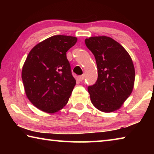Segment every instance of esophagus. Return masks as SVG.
<instances>
[{
	"instance_id": "1",
	"label": "esophagus",
	"mask_w": 154,
	"mask_h": 154,
	"mask_svg": "<svg viewBox=\"0 0 154 154\" xmlns=\"http://www.w3.org/2000/svg\"><path fill=\"white\" fill-rule=\"evenodd\" d=\"M84 78H85L84 75H80V76L78 77V79H79V81H80V82H82V81L84 79Z\"/></svg>"
}]
</instances>
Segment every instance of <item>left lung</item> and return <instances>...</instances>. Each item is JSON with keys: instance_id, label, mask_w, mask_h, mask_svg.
<instances>
[{"instance_id": "obj_1", "label": "left lung", "mask_w": 154, "mask_h": 154, "mask_svg": "<svg viewBox=\"0 0 154 154\" xmlns=\"http://www.w3.org/2000/svg\"><path fill=\"white\" fill-rule=\"evenodd\" d=\"M85 45L95 57L98 79L88 86L91 102L99 111L118 110L131 94L135 71L131 57L118 42L106 36L85 38Z\"/></svg>"}]
</instances>
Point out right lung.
Instances as JSON below:
<instances>
[{"label": "right lung", "mask_w": 154, "mask_h": 154, "mask_svg": "<svg viewBox=\"0 0 154 154\" xmlns=\"http://www.w3.org/2000/svg\"><path fill=\"white\" fill-rule=\"evenodd\" d=\"M77 41L75 36L55 35L38 43L28 54L22 78L28 98L40 110L56 113L69 101L76 81L66 52Z\"/></svg>", "instance_id": "right-lung-1"}]
</instances>
